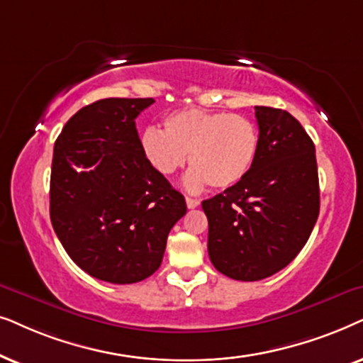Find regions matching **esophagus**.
<instances>
[{"mask_svg": "<svg viewBox=\"0 0 363 363\" xmlns=\"http://www.w3.org/2000/svg\"><path fill=\"white\" fill-rule=\"evenodd\" d=\"M186 204H187V207H189V209H196V207L201 204V201L194 199V197H186Z\"/></svg>", "mask_w": 363, "mask_h": 363, "instance_id": "esophagus-1", "label": "esophagus"}]
</instances>
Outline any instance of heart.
<instances>
[{"instance_id": "heart-1", "label": "heart", "mask_w": 363, "mask_h": 363, "mask_svg": "<svg viewBox=\"0 0 363 363\" xmlns=\"http://www.w3.org/2000/svg\"><path fill=\"white\" fill-rule=\"evenodd\" d=\"M141 149L154 171L172 176L184 167L187 154L194 169L187 174L189 189L209 184L229 189L242 182L259 154V131L239 114L182 109L164 119V133L149 128Z\"/></svg>"}]
</instances>
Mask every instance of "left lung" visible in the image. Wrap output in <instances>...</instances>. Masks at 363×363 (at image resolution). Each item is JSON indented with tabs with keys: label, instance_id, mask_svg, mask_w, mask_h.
Here are the masks:
<instances>
[{
	"label": "left lung",
	"instance_id": "obj_1",
	"mask_svg": "<svg viewBox=\"0 0 363 363\" xmlns=\"http://www.w3.org/2000/svg\"><path fill=\"white\" fill-rule=\"evenodd\" d=\"M259 154L247 177L202 201L207 250L220 274L260 280L296 259L315 225L320 194L315 146L287 111L255 106Z\"/></svg>",
	"mask_w": 363,
	"mask_h": 363
}]
</instances>
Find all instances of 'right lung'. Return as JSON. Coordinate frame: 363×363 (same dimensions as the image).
I'll return each mask as SVG.
<instances>
[{"instance_id": "1", "label": "right lung", "mask_w": 363, "mask_h": 363, "mask_svg": "<svg viewBox=\"0 0 363 363\" xmlns=\"http://www.w3.org/2000/svg\"><path fill=\"white\" fill-rule=\"evenodd\" d=\"M152 98H108L62 128L51 166L50 214L67 255L111 284L159 269L167 235L186 214L184 196L144 157L136 118Z\"/></svg>"}]
</instances>
